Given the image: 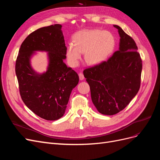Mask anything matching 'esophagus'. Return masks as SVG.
Wrapping results in <instances>:
<instances>
[{
	"instance_id": "1",
	"label": "esophagus",
	"mask_w": 160,
	"mask_h": 160,
	"mask_svg": "<svg viewBox=\"0 0 160 160\" xmlns=\"http://www.w3.org/2000/svg\"><path fill=\"white\" fill-rule=\"evenodd\" d=\"M79 79L80 80H83L84 79V75H83V74L82 73V72H79Z\"/></svg>"
}]
</instances>
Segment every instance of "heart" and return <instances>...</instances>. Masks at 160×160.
<instances>
[{"mask_svg": "<svg viewBox=\"0 0 160 160\" xmlns=\"http://www.w3.org/2000/svg\"><path fill=\"white\" fill-rule=\"evenodd\" d=\"M75 44L67 47V56L72 65H77L85 52V61L89 65H98L112 52L115 40L112 34L99 30L82 32L75 38Z\"/></svg>", "mask_w": 160, "mask_h": 160, "instance_id": "obj_1", "label": "heart"}]
</instances>
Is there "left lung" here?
Returning a JSON list of instances; mask_svg holds the SVG:
<instances>
[{
	"instance_id": "1",
	"label": "left lung",
	"mask_w": 160,
	"mask_h": 160,
	"mask_svg": "<svg viewBox=\"0 0 160 160\" xmlns=\"http://www.w3.org/2000/svg\"><path fill=\"white\" fill-rule=\"evenodd\" d=\"M119 50L107 61L83 71L90 86L92 102L101 114L123 110L137 95L141 83L142 61L133 38L118 25Z\"/></svg>"
}]
</instances>
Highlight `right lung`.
<instances>
[{"label": "right lung", "mask_w": 160, "mask_h": 160, "mask_svg": "<svg viewBox=\"0 0 160 160\" xmlns=\"http://www.w3.org/2000/svg\"><path fill=\"white\" fill-rule=\"evenodd\" d=\"M59 24L38 28L22 42L18 51L15 72L22 100L38 117L49 121L63 116L72 89L79 76L64 62L67 47ZM36 51L47 52L46 72L38 74L30 59Z\"/></svg>", "instance_id": "1"}]
</instances>
